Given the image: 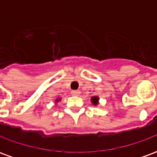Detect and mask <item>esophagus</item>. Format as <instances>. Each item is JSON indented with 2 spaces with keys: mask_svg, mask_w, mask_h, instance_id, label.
<instances>
[{
  "mask_svg": "<svg viewBox=\"0 0 157 157\" xmlns=\"http://www.w3.org/2000/svg\"><path fill=\"white\" fill-rule=\"evenodd\" d=\"M79 94H80V91H78V90H73V91H71V95L78 96Z\"/></svg>",
  "mask_w": 157,
  "mask_h": 157,
  "instance_id": "34e87169",
  "label": "esophagus"
}]
</instances>
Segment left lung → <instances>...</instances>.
I'll use <instances>...</instances> for the list:
<instances>
[{"mask_svg": "<svg viewBox=\"0 0 157 157\" xmlns=\"http://www.w3.org/2000/svg\"><path fill=\"white\" fill-rule=\"evenodd\" d=\"M98 101H99V98L98 97H92V98H91V102L93 105L97 106L98 104Z\"/></svg>", "mask_w": 157, "mask_h": 157, "instance_id": "obj_1", "label": "left lung"}]
</instances>
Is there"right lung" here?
I'll list each match as a JSON object with an SVG mask.
<instances>
[{"label":"right lung","mask_w":157,"mask_h":157,"mask_svg":"<svg viewBox=\"0 0 157 157\" xmlns=\"http://www.w3.org/2000/svg\"><path fill=\"white\" fill-rule=\"evenodd\" d=\"M60 100H61V98H56V100H55V102H56V103H57V102H59V101H60Z\"/></svg>","instance_id":"add662e5"}]
</instances>
